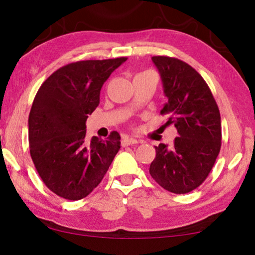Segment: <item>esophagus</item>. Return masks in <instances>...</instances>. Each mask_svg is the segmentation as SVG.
<instances>
[{
    "mask_svg": "<svg viewBox=\"0 0 255 255\" xmlns=\"http://www.w3.org/2000/svg\"><path fill=\"white\" fill-rule=\"evenodd\" d=\"M134 144H138V140L135 138L128 137V135H124V137L122 138V145H123V146L134 145Z\"/></svg>",
    "mask_w": 255,
    "mask_h": 255,
    "instance_id": "34e87169",
    "label": "esophagus"
}]
</instances>
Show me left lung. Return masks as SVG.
I'll use <instances>...</instances> for the list:
<instances>
[{"label":"left lung","mask_w":255,"mask_h":255,"mask_svg":"<svg viewBox=\"0 0 255 255\" xmlns=\"http://www.w3.org/2000/svg\"><path fill=\"white\" fill-rule=\"evenodd\" d=\"M152 61L167 97L160 113L168 115L167 123L179 137L170 147L155 146L149 174L163 189L187 194L204 182L221 151V114L207 82L190 65L165 55Z\"/></svg>","instance_id":"obj_1"}]
</instances>
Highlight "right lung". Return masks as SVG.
<instances>
[{"label": "right lung", "mask_w": 255, "mask_h": 255, "mask_svg": "<svg viewBox=\"0 0 255 255\" xmlns=\"http://www.w3.org/2000/svg\"><path fill=\"white\" fill-rule=\"evenodd\" d=\"M128 58L72 62L45 80L29 115L30 154L46 187L58 196H88L121 148L113 131L106 140L86 139V121L100 103V92Z\"/></svg>", "instance_id": "right-lung-1"}]
</instances>
